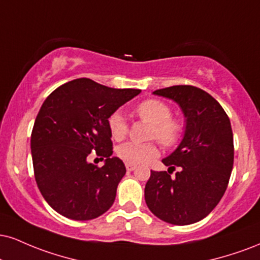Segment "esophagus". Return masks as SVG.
<instances>
[{
	"instance_id": "34e87169",
	"label": "esophagus",
	"mask_w": 260,
	"mask_h": 260,
	"mask_svg": "<svg viewBox=\"0 0 260 260\" xmlns=\"http://www.w3.org/2000/svg\"><path fill=\"white\" fill-rule=\"evenodd\" d=\"M137 168L136 165H132V164H126V170L127 171H134Z\"/></svg>"
}]
</instances>
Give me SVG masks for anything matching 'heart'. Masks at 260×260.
<instances>
[{"mask_svg": "<svg viewBox=\"0 0 260 260\" xmlns=\"http://www.w3.org/2000/svg\"><path fill=\"white\" fill-rule=\"evenodd\" d=\"M137 114L143 121L151 124L150 138H155L167 148L180 142L184 133V122L180 118L171 117V108L166 103L158 99L144 100L137 106ZM109 128L115 140H121L127 136L128 124L121 112H114L109 117ZM157 155L158 149L154 143H124L117 148V156L126 164H146Z\"/></svg>", "mask_w": 260, "mask_h": 260, "instance_id": "heart-1", "label": "heart"}]
</instances>
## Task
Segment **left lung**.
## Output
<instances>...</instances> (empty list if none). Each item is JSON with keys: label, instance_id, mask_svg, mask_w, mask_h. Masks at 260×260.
I'll return each mask as SVG.
<instances>
[{"label": "left lung", "instance_id": "left-lung-1", "mask_svg": "<svg viewBox=\"0 0 260 260\" xmlns=\"http://www.w3.org/2000/svg\"><path fill=\"white\" fill-rule=\"evenodd\" d=\"M152 94L173 100L184 117V136L162 162L168 172L151 171L145 202L161 220L173 225L200 221L223 198L234 165L231 123L219 103L193 86H172ZM180 168L174 177L170 170Z\"/></svg>", "mask_w": 260, "mask_h": 260}]
</instances>
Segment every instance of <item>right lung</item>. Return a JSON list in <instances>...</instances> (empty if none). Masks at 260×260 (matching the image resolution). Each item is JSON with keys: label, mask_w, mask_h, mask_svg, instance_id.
<instances>
[{"label": "right lung", "mask_w": 260, "mask_h": 260, "mask_svg": "<svg viewBox=\"0 0 260 260\" xmlns=\"http://www.w3.org/2000/svg\"><path fill=\"white\" fill-rule=\"evenodd\" d=\"M140 92L77 79L47 96L31 133V155L37 186L59 214L90 220L112 206L126 167L111 157L109 117ZM94 151L103 168L88 162Z\"/></svg>", "instance_id": "add662e5"}]
</instances>
